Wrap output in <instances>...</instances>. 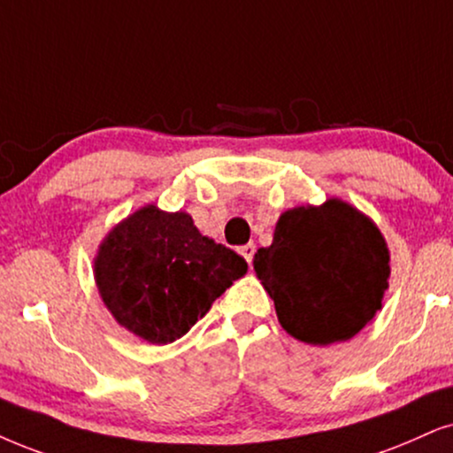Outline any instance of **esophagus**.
<instances>
[{
    "mask_svg": "<svg viewBox=\"0 0 453 453\" xmlns=\"http://www.w3.org/2000/svg\"><path fill=\"white\" fill-rule=\"evenodd\" d=\"M240 255H242L244 259L249 261V265H250V263H253V257H255V244L249 242V244L240 246Z\"/></svg>",
    "mask_w": 453,
    "mask_h": 453,
    "instance_id": "34e87169",
    "label": "esophagus"
}]
</instances>
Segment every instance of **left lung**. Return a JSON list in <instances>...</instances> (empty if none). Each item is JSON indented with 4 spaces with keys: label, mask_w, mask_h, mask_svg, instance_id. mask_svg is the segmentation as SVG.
<instances>
[{
    "label": "left lung",
    "mask_w": 453,
    "mask_h": 453,
    "mask_svg": "<svg viewBox=\"0 0 453 453\" xmlns=\"http://www.w3.org/2000/svg\"><path fill=\"white\" fill-rule=\"evenodd\" d=\"M391 257L362 211L326 200L284 211L273 242L255 253V272L282 328L309 345L349 341L376 316Z\"/></svg>",
    "instance_id": "1"
}]
</instances>
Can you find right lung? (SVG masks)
Returning a JSON list of instances; mask_svg holds the SVG:
<instances>
[{
  "instance_id": "add662e5",
  "label": "right lung",
  "mask_w": 453,
  "mask_h": 453,
  "mask_svg": "<svg viewBox=\"0 0 453 453\" xmlns=\"http://www.w3.org/2000/svg\"><path fill=\"white\" fill-rule=\"evenodd\" d=\"M246 267L232 249L203 236L184 211L165 213L146 204L102 240L94 276L123 328L167 345L181 339Z\"/></svg>"
}]
</instances>
